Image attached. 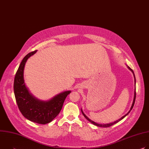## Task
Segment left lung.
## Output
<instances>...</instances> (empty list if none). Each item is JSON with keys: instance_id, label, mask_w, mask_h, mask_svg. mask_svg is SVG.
<instances>
[{"instance_id": "1", "label": "left lung", "mask_w": 149, "mask_h": 149, "mask_svg": "<svg viewBox=\"0 0 149 149\" xmlns=\"http://www.w3.org/2000/svg\"><path fill=\"white\" fill-rule=\"evenodd\" d=\"M127 68H128L132 72V73L133 74V75H134V85H135V88H134V98H133V104H132V107H131V108H130V110H129V111L125 115H124V116H123L121 118H120V119H118V120H117V121H114V122H113V123H109V124H98V123H96L95 122H94V121H92L91 120H90L86 114H85L84 113H83V111H82V109H81V112H82V114H83V116L85 117V118H86V119H87V120H88L90 122H91L92 124H94V125H97V126H98V127H110V126H111V125H114V124H116L117 123H118V121H121L122 119H123L126 116H127L129 114V113L131 111V110H132V109H133V106H134V102H135V100H136V78H135V75H134V72H133V71L129 67V66H127Z\"/></svg>"}]
</instances>
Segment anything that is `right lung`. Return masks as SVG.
I'll return each instance as SVG.
<instances>
[{"label": "right lung", "instance_id": "obj_1", "mask_svg": "<svg viewBox=\"0 0 149 149\" xmlns=\"http://www.w3.org/2000/svg\"><path fill=\"white\" fill-rule=\"evenodd\" d=\"M36 51L27 54L21 62L15 77L13 89L17 105L22 115L32 122L45 124L59 114L63 102L71 91H63L48 101L40 100L30 93L25 84L24 68L28 58Z\"/></svg>", "mask_w": 149, "mask_h": 149}]
</instances>
